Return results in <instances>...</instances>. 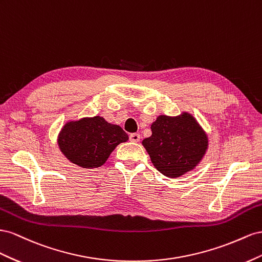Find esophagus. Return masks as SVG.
<instances>
[{
    "label": "esophagus",
    "instance_id": "obj_1",
    "mask_svg": "<svg viewBox=\"0 0 262 262\" xmlns=\"http://www.w3.org/2000/svg\"><path fill=\"white\" fill-rule=\"evenodd\" d=\"M129 140L133 141V143H138V141L140 140V135L137 133H133L129 135Z\"/></svg>",
    "mask_w": 262,
    "mask_h": 262
}]
</instances>
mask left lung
Returning <instances> with one entry per match:
<instances>
[{
  "label": "left lung",
  "instance_id": "1",
  "mask_svg": "<svg viewBox=\"0 0 262 262\" xmlns=\"http://www.w3.org/2000/svg\"><path fill=\"white\" fill-rule=\"evenodd\" d=\"M152 135L143 140L156 169L170 178L192 170L203 158L207 137L190 114L161 115L151 124Z\"/></svg>",
  "mask_w": 262,
  "mask_h": 262
}]
</instances>
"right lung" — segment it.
Here are the masks:
<instances>
[{"label":"right lung","instance_id":"1","mask_svg":"<svg viewBox=\"0 0 262 262\" xmlns=\"http://www.w3.org/2000/svg\"><path fill=\"white\" fill-rule=\"evenodd\" d=\"M128 140L122 127L100 116L67 123L59 134L58 144L71 162L82 168H96L105 163L115 147Z\"/></svg>","mask_w":262,"mask_h":262}]
</instances>
